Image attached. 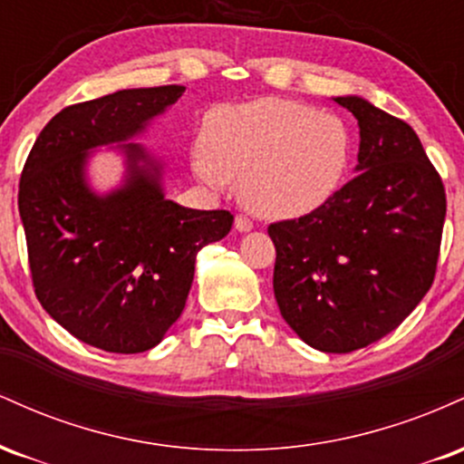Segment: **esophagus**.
Returning <instances> with one entry per match:
<instances>
[{
    "label": "esophagus",
    "instance_id": "obj_1",
    "mask_svg": "<svg viewBox=\"0 0 464 464\" xmlns=\"http://www.w3.org/2000/svg\"><path fill=\"white\" fill-rule=\"evenodd\" d=\"M236 228L239 233H246V231H250V228H253V220H250L248 216L239 214V216H236Z\"/></svg>",
    "mask_w": 464,
    "mask_h": 464
}]
</instances>
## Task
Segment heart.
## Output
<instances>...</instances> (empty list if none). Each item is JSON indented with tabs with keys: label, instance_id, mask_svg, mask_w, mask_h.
Returning a JSON list of instances; mask_svg holds the SVG:
<instances>
[{
	"label": "heart",
	"instance_id": "1",
	"mask_svg": "<svg viewBox=\"0 0 464 464\" xmlns=\"http://www.w3.org/2000/svg\"><path fill=\"white\" fill-rule=\"evenodd\" d=\"M343 117L281 98L225 104L207 117L194 172L207 188L239 183L253 214L284 220L324 205L351 163Z\"/></svg>",
	"mask_w": 464,
	"mask_h": 464
}]
</instances>
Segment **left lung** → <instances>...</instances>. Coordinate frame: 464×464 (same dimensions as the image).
I'll return each mask as SVG.
<instances>
[{"instance_id":"8db88e82","label":"left lung","mask_w":464,"mask_h":464,"mask_svg":"<svg viewBox=\"0 0 464 464\" xmlns=\"http://www.w3.org/2000/svg\"><path fill=\"white\" fill-rule=\"evenodd\" d=\"M360 126L358 177L296 220L275 222L281 316L303 343L351 353L397 329L436 275L445 188L417 132L358 95L334 98Z\"/></svg>"}]
</instances>
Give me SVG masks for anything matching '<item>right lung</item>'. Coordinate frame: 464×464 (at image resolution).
<instances>
[{
  "label": "right lung",
  "instance_id": "obj_1",
  "mask_svg": "<svg viewBox=\"0 0 464 464\" xmlns=\"http://www.w3.org/2000/svg\"><path fill=\"white\" fill-rule=\"evenodd\" d=\"M180 84L124 89L72 104L36 137L19 180L32 285L44 310L109 353L157 347L179 321L196 255L231 231V211L168 200L161 163L122 143L125 185L100 197L83 177L88 150L140 135L183 95Z\"/></svg>",
  "mask_w": 464,
  "mask_h": 464
}]
</instances>
